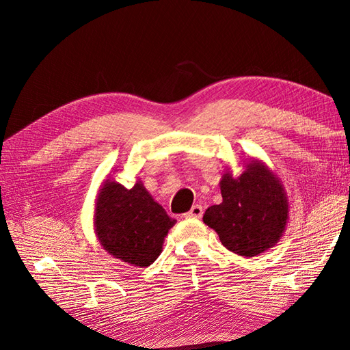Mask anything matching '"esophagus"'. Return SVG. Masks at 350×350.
Wrapping results in <instances>:
<instances>
[{
    "label": "esophagus",
    "mask_w": 350,
    "mask_h": 350,
    "mask_svg": "<svg viewBox=\"0 0 350 350\" xmlns=\"http://www.w3.org/2000/svg\"><path fill=\"white\" fill-rule=\"evenodd\" d=\"M203 206L201 204H194L191 207V210L188 211V213H185V217H193V219H200L201 216H203Z\"/></svg>",
    "instance_id": "1"
}]
</instances>
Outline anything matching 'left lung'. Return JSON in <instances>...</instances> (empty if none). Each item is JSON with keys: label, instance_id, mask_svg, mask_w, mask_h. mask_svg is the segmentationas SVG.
Listing matches in <instances>:
<instances>
[{"label": "left lung", "instance_id": "8db88e82", "mask_svg": "<svg viewBox=\"0 0 350 350\" xmlns=\"http://www.w3.org/2000/svg\"><path fill=\"white\" fill-rule=\"evenodd\" d=\"M221 201L206 210L203 221L215 229L224 245L245 257L274 247L288 220V198L276 175L252 161L243 174L220 181Z\"/></svg>", "mask_w": 350, "mask_h": 350}]
</instances>
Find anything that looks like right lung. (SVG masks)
<instances>
[{
	"mask_svg": "<svg viewBox=\"0 0 350 350\" xmlns=\"http://www.w3.org/2000/svg\"><path fill=\"white\" fill-rule=\"evenodd\" d=\"M142 183L125 188L107 181L94 213L96 235L111 256L135 267H147L162 252L167 230L175 225Z\"/></svg>",
	"mask_w": 350,
	"mask_h": 350,
	"instance_id": "add662e5",
	"label": "right lung"
}]
</instances>
